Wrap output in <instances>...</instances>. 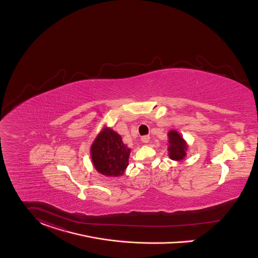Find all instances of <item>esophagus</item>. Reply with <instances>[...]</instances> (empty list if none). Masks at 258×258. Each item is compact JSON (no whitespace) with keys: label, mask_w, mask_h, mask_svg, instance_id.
Listing matches in <instances>:
<instances>
[{"label":"esophagus","mask_w":258,"mask_h":258,"mask_svg":"<svg viewBox=\"0 0 258 258\" xmlns=\"http://www.w3.org/2000/svg\"><path fill=\"white\" fill-rule=\"evenodd\" d=\"M141 141H142L143 143H149V141H150V136H149V135L142 136V137H141Z\"/></svg>","instance_id":"obj_1"}]
</instances>
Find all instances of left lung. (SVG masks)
<instances>
[{
	"instance_id": "obj_1",
	"label": "left lung",
	"mask_w": 258,
	"mask_h": 258,
	"mask_svg": "<svg viewBox=\"0 0 258 258\" xmlns=\"http://www.w3.org/2000/svg\"><path fill=\"white\" fill-rule=\"evenodd\" d=\"M169 156L174 160H181L185 155V143L176 131H171L169 134Z\"/></svg>"
}]
</instances>
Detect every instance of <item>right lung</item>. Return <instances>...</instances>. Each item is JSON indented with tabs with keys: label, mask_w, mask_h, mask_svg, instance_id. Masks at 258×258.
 <instances>
[{
	"label": "right lung",
	"mask_w": 258,
	"mask_h": 258,
	"mask_svg": "<svg viewBox=\"0 0 258 258\" xmlns=\"http://www.w3.org/2000/svg\"><path fill=\"white\" fill-rule=\"evenodd\" d=\"M91 155L100 173L105 176H119L128 165L130 149L123 144L117 133L106 129L93 143Z\"/></svg>",
	"instance_id": "right-lung-1"
}]
</instances>
